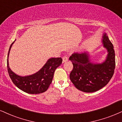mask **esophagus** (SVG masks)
Here are the masks:
<instances>
[{
	"instance_id": "esophagus-1",
	"label": "esophagus",
	"mask_w": 122,
	"mask_h": 122,
	"mask_svg": "<svg viewBox=\"0 0 122 122\" xmlns=\"http://www.w3.org/2000/svg\"><path fill=\"white\" fill-rule=\"evenodd\" d=\"M62 59H63V63L66 62V61H68V57L66 56V55H64V56H63Z\"/></svg>"
}]
</instances>
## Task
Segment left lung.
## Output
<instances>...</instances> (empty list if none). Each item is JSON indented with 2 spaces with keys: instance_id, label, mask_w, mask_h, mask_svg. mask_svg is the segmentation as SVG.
<instances>
[{
  "instance_id": "obj_1",
  "label": "left lung",
  "mask_w": 122,
  "mask_h": 122,
  "mask_svg": "<svg viewBox=\"0 0 122 122\" xmlns=\"http://www.w3.org/2000/svg\"><path fill=\"white\" fill-rule=\"evenodd\" d=\"M102 43L107 50V56L101 64L91 62L86 52L72 54L69 59L73 68L71 72V81L77 89L86 93L94 92L107 85L114 73L115 67L114 46L106 33L103 34Z\"/></svg>"
}]
</instances>
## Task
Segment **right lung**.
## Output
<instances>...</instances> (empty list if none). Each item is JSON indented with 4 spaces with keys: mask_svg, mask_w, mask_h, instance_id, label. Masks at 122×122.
<instances>
[{
    "mask_svg": "<svg viewBox=\"0 0 122 122\" xmlns=\"http://www.w3.org/2000/svg\"><path fill=\"white\" fill-rule=\"evenodd\" d=\"M15 41L10 45L7 59V70L13 84L29 94H40L47 90L53 79L54 72L62 63L61 58H52L37 73L22 77L15 74L9 67L8 55L10 48Z\"/></svg>",
    "mask_w": 122,
    "mask_h": 122,
    "instance_id": "add662e5",
    "label": "right lung"
}]
</instances>
